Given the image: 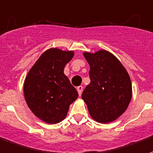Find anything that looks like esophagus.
Returning a JSON list of instances; mask_svg holds the SVG:
<instances>
[{"instance_id":"obj_1","label":"esophagus","mask_w":153,"mask_h":153,"mask_svg":"<svg viewBox=\"0 0 153 153\" xmlns=\"http://www.w3.org/2000/svg\"><path fill=\"white\" fill-rule=\"evenodd\" d=\"M76 89H77V92L78 94H79V96H81V94H82V91H83V87L82 86H78L77 88H76Z\"/></svg>"}]
</instances>
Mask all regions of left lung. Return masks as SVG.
Masks as SVG:
<instances>
[{"instance_id": "8db88e82", "label": "left lung", "mask_w": 153, "mask_h": 153, "mask_svg": "<svg viewBox=\"0 0 153 153\" xmlns=\"http://www.w3.org/2000/svg\"><path fill=\"white\" fill-rule=\"evenodd\" d=\"M89 64L90 83L82 94L89 115L108 123L124 113L132 97L130 76L121 62L106 50L84 52Z\"/></svg>"}]
</instances>
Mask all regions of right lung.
I'll return each instance as SVG.
<instances>
[{
    "label": "right lung",
    "mask_w": 153,
    "mask_h": 153,
    "mask_svg": "<svg viewBox=\"0 0 153 153\" xmlns=\"http://www.w3.org/2000/svg\"><path fill=\"white\" fill-rule=\"evenodd\" d=\"M74 51L50 48L40 56L26 76L25 100L37 118L49 124L63 121L78 93L64 73Z\"/></svg>",
    "instance_id": "1"
}]
</instances>
